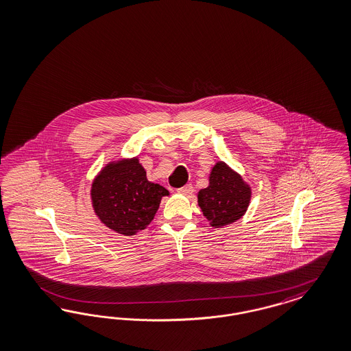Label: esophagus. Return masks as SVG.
I'll return each instance as SVG.
<instances>
[{"instance_id": "34e87169", "label": "esophagus", "mask_w": 351, "mask_h": 351, "mask_svg": "<svg viewBox=\"0 0 351 351\" xmlns=\"http://www.w3.org/2000/svg\"><path fill=\"white\" fill-rule=\"evenodd\" d=\"M177 191H178L180 194H183V195H190V194L194 191V187H193L191 183H187V184L182 186L181 189H178Z\"/></svg>"}]
</instances>
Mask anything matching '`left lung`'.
<instances>
[{
  "mask_svg": "<svg viewBox=\"0 0 351 351\" xmlns=\"http://www.w3.org/2000/svg\"><path fill=\"white\" fill-rule=\"evenodd\" d=\"M252 198L250 186L223 161L215 164L210 184L198 193V204L210 226L220 228L244 216Z\"/></svg>",
  "mask_w": 351,
  "mask_h": 351,
  "instance_id": "left-lung-1",
  "label": "left lung"
}]
</instances>
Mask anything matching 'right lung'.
<instances>
[{"label": "right lung", "mask_w": 351, "mask_h": 351, "mask_svg": "<svg viewBox=\"0 0 351 351\" xmlns=\"http://www.w3.org/2000/svg\"><path fill=\"white\" fill-rule=\"evenodd\" d=\"M94 213L107 228L134 236L147 228L169 191L149 182L138 158L107 164L92 184Z\"/></svg>", "instance_id": "add662e5"}]
</instances>
